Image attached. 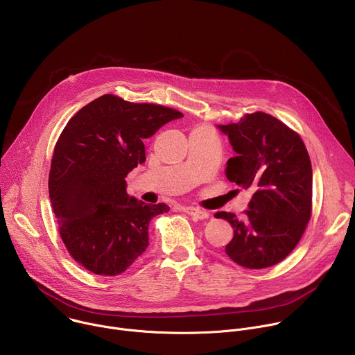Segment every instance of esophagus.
Wrapping results in <instances>:
<instances>
[{
  "mask_svg": "<svg viewBox=\"0 0 355 355\" xmlns=\"http://www.w3.org/2000/svg\"><path fill=\"white\" fill-rule=\"evenodd\" d=\"M182 209H183V212H186V214L191 216L196 220H205L209 216L207 211H204L201 208H197V207H182Z\"/></svg>",
  "mask_w": 355,
  "mask_h": 355,
  "instance_id": "esophagus-1",
  "label": "esophagus"
}]
</instances>
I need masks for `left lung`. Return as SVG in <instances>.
Masks as SVG:
<instances>
[{
    "label": "left lung",
    "mask_w": 355,
    "mask_h": 355,
    "mask_svg": "<svg viewBox=\"0 0 355 355\" xmlns=\"http://www.w3.org/2000/svg\"><path fill=\"white\" fill-rule=\"evenodd\" d=\"M236 153L227 162L230 182L254 193L245 216L217 212L234 238L225 253L246 268L284 260L302 238L312 212V165L302 138L271 114L256 112L217 125Z\"/></svg>",
    "instance_id": "8db88e82"
}]
</instances>
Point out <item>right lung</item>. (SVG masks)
Here are the masks:
<instances>
[{"instance_id": "1", "label": "right lung", "mask_w": 355, "mask_h": 355, "mask_svg": "<svg viewBox=\"0 0 355 355\" xmlns=\"http://www.w3.org/2000/svg\"><path fill=\"white\" fill-rule=\"evenodd\" d=\"M180 117L171 107L103 95L58 137L49 175L53 212L68 253L94 274L124 272L148 248L150 221L169 211L130 197L125 176L146 162L143 141Z\"/></svg>"}]
</instances>
